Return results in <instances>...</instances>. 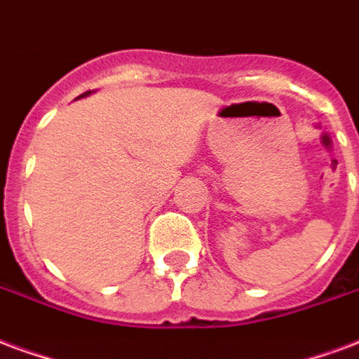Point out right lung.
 <instances>
[{"label": "right lung", "mask_w": 359, "mask_h": 359, "mask_svg": "<svg viewBox=\"0 0 359 359\" xmlns=\"http://www.w3.org/2000/svg\"><path fill=\"white\" fill-rule=\"evenodd\" d=\"M89 93H91V91H87V93H83V95H79V97H85V95H89Z\"/></svg>", "instance_id": "obj_1"}]
</instances>
